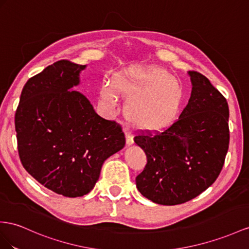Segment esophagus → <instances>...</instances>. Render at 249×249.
I'll use <instances>...</instances> for the list:
<instances>
[{
	"label": "esophagus",
	"mask_w": 249,
	"mask_h": 249,
	"mask_svg": "<svg viewBox=\"0 0 249 249\" xmlns=\"http://www.w3.org/2000/svg\"><path fill=\"white\" fill-rule=\"evenodd\" d=\"M125 136H126V144L127 145H132L133 144V137H132V135L130 132H128V131H125Z\"/></svg>",
	"instance_id": "esophagus-1"
}]
</instances>
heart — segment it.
I'll return each instance as SVG.
<instances>
[{"label": "heart", "mask_w": 249, "mask_h": 249, "mask_svg": "<svg viewBox=\"0 0 249 249\" xmlns=\"http://www.w3.org/2000/svg\"><path fill=\"white\" fill-rule=\"evenodd\" d=\"M114 91L129 98L125 105L127 120L138 129L160 131L177 117L183 101V89L166 70L152 66H133L114 76ZM111 88L102 90L110 105L117 95Z\"/></svg>", "instance_id": "heart-1"}]
</instances>
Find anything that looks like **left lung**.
Masks as SVG:
<instances>
[{"label":"left lung","instance_id":"1","mask_svg":"<svg viewBox=\"0 0 249 249\" xmlns=\"http://www.w3.org/2000/svg\"><path fill=\"white\" fill-rule=\"evenodd\" d=\"M193 90L179 119L163 132H141L135 142L147 163L136 178L140 193L161 205L202 194L219 177L229 145L227 101L205 75L189 71Z\"/></svg>","mask_w":249,"mask_h":249}]
</instances>
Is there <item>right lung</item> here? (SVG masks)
I'll use <instances>...</instances> for the list:
<instances>
[{
	"instance_id": "right-lung-1",
	"label": "right lung",
	"mask_w": 249,
	"mask_h": 249,
	"mask_svg": "<svg viewBox=\"0 0 249 249\" xmlns=\"http://www.w3.org/2000/svg\"><path fill=\"white\" fill-rule=\"evenodd\" d=\"M85 65L60 60L24 85L15 125L23 167L44 187L82 196L97 183L102 165L125 146L122 127L101 118L79 84Z\"/></svg>"
}]
</instances>
